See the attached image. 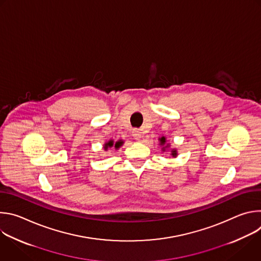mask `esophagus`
Wrapping results in <instances>:
<instances>
[{"mask_svg":"<svg viewBox=\"0 0 261 261\" xmlns=\"http://www.w3.org/2000/svg\"><path fill=\"white\" fill-rule=\"evenodd\" d=\"M132 135H133V137H134L136 140H139V139L141 138V132H140L139 129H134V130L132 131Z\"/></svg>","mask_w":261,"mask_h":261,"instance_id":"34e87169","label":"esophagus"}]
</instances>
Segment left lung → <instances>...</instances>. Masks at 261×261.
Segmentation results:
<instances>
[{
	"instance_id": "obj_1",
	"label": "left lung",
	"mask_w": 261,
	"mask_h": 261,
	"mask_svg": "<svg viewBox=\"0 0 261 261\" xmlns=\"http://www.w3.org/2000/svg\"><path fill=\"white\" fill-rule=\"evenodd\" d=\"M159 140H160V145L162 146V151H163V152H166L168 146H169V143H166V138H165L164 136H162L161 138H159ZM170 153H171V156H172V157H176V155H177V152H176L175 148H171Z\"/></svg>"
}]
</instances>
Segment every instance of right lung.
<instances>
[{
  "label": "right lung",
  "instance_id": "add662e5",
  "mask_svg": "<svg viewBox=\"0 0 261 261\" xmlns=\"http://www.w3.org/2000/svg\"><path fill=\"white\" fill-rule=\"evenodd\" d=\"M121 145H122V141H121V140L117 141L116 143H115L114 140H109L108 142H106V143L104 144V150H107L108 147H111V146H115L116 148H119Z\"/></svg>",
  "mask_w": 261,
  "mask_h": 261
}]
</instances>
